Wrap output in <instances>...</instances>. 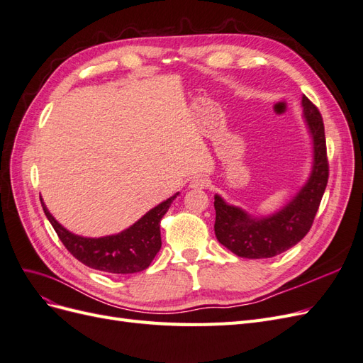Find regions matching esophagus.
Returning <instances> with one entry per match:
<instances>
[{"instance_id": "34e87169", "label": "esophagus", "mask_w": 363, "mask_h": 363, "mask_svg": "<svg viewBox=\"0 0 363 363\" xmlns=\"http://www.w3.org/2000/svg\"><path fill=\"white\" fill-rule=\"evenodd\" d=\"M208 186V180L204 177H195L191 183H189V188L194 191H201L206 189Z\"/></svg>"}]
</instances>
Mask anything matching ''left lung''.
<instances>
[{
    "label": "left lung",
    "instance_id": "1",
    "mask_svg": "<svg viewBox=\"0 0 363 363\" xmlns=\"http://www.w3.org/2000/svg\"><path fill=\"white\" fill-rule=\"evenodd\" d=\"M304 124L312 142L309 177L292 199L269 215H251L215 194V235L236 256L267 259L296 245L309 232L328 180L323 118L306 95L301 96Z\"/></svg>",
    "mask_w": 363,
    "mask_h": 363
}]
</instances>
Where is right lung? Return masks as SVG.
<instances>
[{"label": "right lung", "instance_id": "1", "mask_svg": "<svg viewBox=\"0 0 363 363\" xmlns=\"http://www.w3.org/2000/svg\"><path fill=\"white\" fill-rule=\"evenodd\" d=\"M177 195L179 192L152 207L123 232L101 238H84L69 232L50 213L43 200L40 203L62 244L83 265L111 274H133L147 269L159 252L162 247L160 219Z\"/></svg>", "mask_w": 363, "mask_h": 363}]
</instances>
